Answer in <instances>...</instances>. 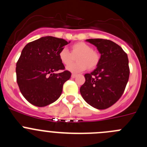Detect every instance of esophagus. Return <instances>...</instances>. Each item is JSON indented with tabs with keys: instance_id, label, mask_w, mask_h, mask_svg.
Returning a JSON list of instances; mask_svg holds the SVG:
<instances>
[{
	"instance_id": "obj_1",
	"label": "esophagus",
	"mask_w": 147,
	"mask_h": 147,
	"mask_svg": "<svg viewBox=\"0 0 147 147\" xmlns=\"http://www.w3.org/2000/svg\"><path fill=\"white\" fill-rule=\"evenodd\" d=\"M76 76H77V74H73L71 75V77H72V78H76Z\"/></svg>"
}]
</instances>
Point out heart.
Wrapping results in <instances>:
<instances>
[{"label": "heart", "mask_w": 147, "mask_h": 147, "mask_svg": "<svg viewBox=\"0 0 147 147\" xmlns=\"http://www.w3.org/2000/svg\"><path fill=\"white\" fill-rule=\"evenodd\" d=\"M74 57L77 58L78 62L67 67V69L72 73L82 72L87 68L93 70L97 67L100 60L99 54L96 51L92 49L90 45L84 42L73 44L71 47V52L66 49H62L59 51V58L65 66L70 65L74 61Z\"/></svg>", "instance_id": "heart-1"}]
</instances>
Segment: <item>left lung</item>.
<instances>
[{"instance_id": "8db88e82", "label": "left lung", "mask_w": 147, "mask_h": 147, "mask_svg": "<svg viewBox=\"0 0 147 147\" xmlns=\"http://www.w3.org/2000/svg\"><path fill=\"white\" fill-rule=\"evenodd\" d=\"M101 54L97 67L85 75L80 93L92 107L104 110L121 97L129 80V60L127 53L118 44L105 39H88Z\"/></svg>"}]
</instances>
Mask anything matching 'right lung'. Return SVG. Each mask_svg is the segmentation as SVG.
Segmentation results:
<instances>
[{"mask_svg":"<svg viewBox=\"0 0 147 147\" xmlns=\"http://www.w3.org/2000/svg\"><path fill=\"white\" fill-rule=\"evenodd\" d=\"M68 42L43 37L23 48L16 64L17 82L24 98L37 107H45L59 98L71 73L65 68L59 52ZM61 73L56 74L57 71Z\"/></svg>","mask_w":147,"mask_h":147,"instance_id":"obj_1","label":"right lung"}]
</instances>
